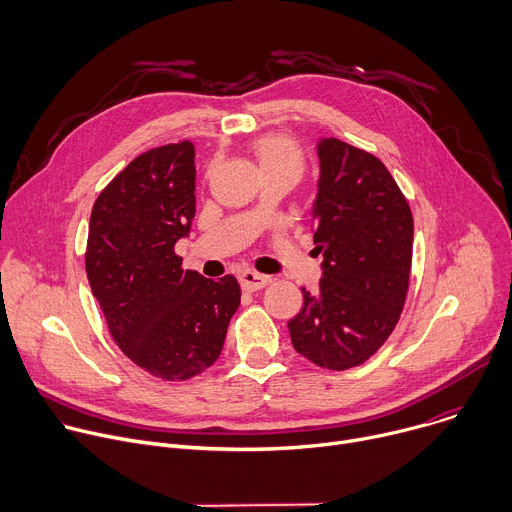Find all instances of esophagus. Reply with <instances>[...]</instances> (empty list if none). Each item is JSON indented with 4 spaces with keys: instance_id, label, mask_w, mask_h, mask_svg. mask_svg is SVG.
Instances as JSON below:
<instances>
[{
    "instance_id": "34e87169",
    "label": "esophagus",
    "mask_w": 512,
    "mask_h": 512,
    "mask_svg": "<svg viewBox=\"0 0 512 512\" xmlns=\"http://www.w3.org/2000/svg\"><path fill=\"white\" fill-rule=\"evenodd\" d=\"M239 279H241V287H243L245 291H257V289H263V287L271 281V277L261 275V273L251 271V269H245V271L239 275Z\"/></svg>"
}]
</instances>
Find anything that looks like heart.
<instances>
[{"label":"heart","mask_w":512,"mask_h":512,"mask_svg":"<svg viewBox=\"0 0 512 512\" xmlns=\"http://www.w3.org/2000/svg\"><path fill=\"white\" fill-rule=\"evenodd\" d=\"M253 154L259 162L263 176L287 172L300 178L304 172V152L300 143L289 135L269 133L259 137L253 143Z\"/></svg>","instance_id":"1"}]
</instances>
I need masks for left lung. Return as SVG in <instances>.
Here are the masks:
<instances>
[{
    "label": "left lung",
    "mask_w": 512,
    "mask_h": 512,
    "mask_svg": "<svg viewBox=\"0 0 512 512\" xmlns=\"http://www.w3.org/2000/svg\"><path fill=\"white\" fill-rule=\"evenodd\" d=\"M312 206L322 279L287 322L291 344L322 369L371 358L399 322L411 271L413 216L397 182L373 154L336 137L316 145Z\"/></svg>",
    "instance_id": "1"
}]
</instances>
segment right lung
Wrapping results in <instances>:
<instances>
[{
  "label": "right lung",
  "mask_w": 512,
  "mask_h": 512,
  "mask_svg": "<svg viewBox=\"0 0 512 512\" xmlns=\"http://www.w3.org/2000/svg\"><path fill=\"white\" fill-rule=\"evenodd\" d=\"M190 141L137 156L95 200L85 267L109 332L137 367L186 381L218 358L241 304L233 275L206 279L174 253L196 212Z\"/></svg>",
  "instance_id": "1"
}]
</instances>
